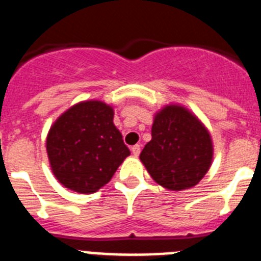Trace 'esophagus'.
<instances>
[{"label": "esophagus", "instance_id": "esophagus-1", "mask_svg": "<svg viewBox=\"0 0 261 261\" xmlns=\"http://www.w3.org/2000/svg\"><path fill=\"white\" fill-rule=\"evenodd\" d=\"M131 152H133L134 156H139V153H140V146H139V144H135V146L131 147Z\"/></svg>", "mask_w": 261, "mask_h": 261}]
</instances>
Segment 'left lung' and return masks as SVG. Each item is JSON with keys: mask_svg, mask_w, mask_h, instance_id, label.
<instances>
[{"mask_svg": "<svg viewBox=\"0 0 261 261\" xmlns=\"http://www.w3.org/2000/svg\"><path fill=\"white\" fill-rule=\"evenodd\" d=\"M151 135L139 159L159 185L174 192L189 189L207 173L214 152L212 135L187 108L169 103L160 109Z\"/></svg>", "mask_w": 261, "mask_h": 261, "instance_id": "8db88e82", "label": "left lung"}]
</instances>
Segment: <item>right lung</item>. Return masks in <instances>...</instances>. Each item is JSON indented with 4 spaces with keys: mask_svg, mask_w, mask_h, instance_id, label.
I'll return each mask as SVG.
<instances>
[{
    "mask_svg": "<svg viewBox=\"0 0 261 261\" xmlns=\"http://www.w3.org/2000/svg\"><path fill=\"white\" fill-rule=\"evenodd\" d=\"M113 118V106L90 99L73 105L54 122L46 148L51 171L60 184L89 194L112 180L130 155Z\"/></svg>",
    "mask_w": 261,
    "mask_h": 261,
    "instance_id": "1",
    "label": "right lung"
}]
</instances>
